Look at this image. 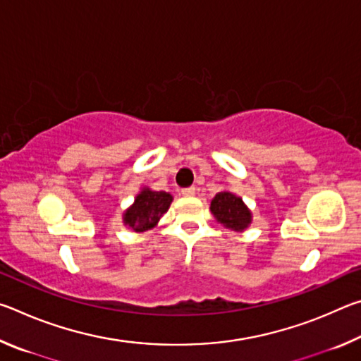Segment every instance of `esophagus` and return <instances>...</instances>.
Wrapping results in <instances>:
<instances>
[{
    "label": "esophagus",
    "instance_id": "34e87169",
    "mask_svg": "<svg viewBox=\"0 0 361 361\" xmlns=\"http://www.w3.org/2000/svg\"><path fill=\"white\" fill-rule=\"evenodd\" d=\"M181 194L183 195H194L195 194V188L194 186H189V188L181 189Z\"/></svg>",
    "mask_w": 361,
    "mask_h": 361
}]
</instances>
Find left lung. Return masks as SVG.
I'll use <instances>...</instances> for the list:
<instances>
[{"label":"left lung","mask_w":361,"mask_h":361,"mask_svg":"<svg viewBox=\"0 0 361 361\" xmlns=\"http://www.w3.org/2000/svg\"><path fill=\"white\" fill-rule=\"evenodd\" d=\"M210 210L216 221L226 229L242 232L252 223V212L243 204L242 197L229 191L218 192L212 199Z\"/></svg>","instance_id":"obj_1"}]
</instances>
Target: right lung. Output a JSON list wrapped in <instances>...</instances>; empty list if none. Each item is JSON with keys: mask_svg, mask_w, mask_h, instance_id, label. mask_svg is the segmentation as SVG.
Returning <instances> with one entry per match:
<instances>
[{"mask_svg": "<svg viewBox=\"0 0 361 361\" xmlns=\"http://www.w3.org/2000/svg\"><path fill=\"white\" fill-rule=\"evenodd\" d=\"M172 200V195L166 191H151L149 188H143L137 194L135 202L124 212L122 221L135 232L152 229L169 210Z\"/></svg>", "mask_w": 361, "mask_h": 361, "instance_id": "right-lung-1", "label": "right lung"}]
</instances>
